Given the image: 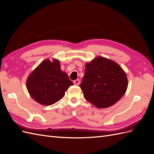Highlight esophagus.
Returning <instances> with one entry per match:
<instances>
[{
    "label": "esophagus",
    "instance_id": "obj_1",
    "mask_svg": "<svg viewBox=\"0 0 154 154\" xmlns=\"http://www.w3.org/2000/svg\"><path fill=\"white\" fill-rule=\"evenodd\" d=\"M73 83H74V84L75 85H78L79 84H80V80H79V79H77V80H74V81L73 82Z\"/></svg>",
    "mask_w": 154,
    "mask_h": 154
}]
</instances>
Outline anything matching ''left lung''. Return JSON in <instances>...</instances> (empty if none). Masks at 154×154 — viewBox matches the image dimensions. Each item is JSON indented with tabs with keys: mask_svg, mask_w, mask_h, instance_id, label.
Segmentation results:
<instances>
[{
	"mask_svg": "<svg viewBox=\"0 0 154 154\" xmlns=\"http://www.w3.org/2000/svg\"><path fill=\"white\" fill-rule=\"evenodd\" d=\"M80 87L86 100L97 108H106L125 94L128 80L118 63L99 57L86 64Z\"/></svg>",
	"mask_w": 154,
	"mask_h": 154,
	"instance_id": "left-lung-1",
	"label": "left lung"
}]
</instances>
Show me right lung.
<instances>
[{
    "instance_id": "1",
    "label": "right lung",
    "mask_w": 154,
    "mask_h": 154,
    "mask_svg": "<svg viewBox=\"0 0 154 154\" xmlns=\"http://www.w3.org/2000/svg\"><path fill=\"white\" fill-rule=\"evenodd\" d=\"M73 85L67 74L60 69L58 60H45L27 78L26 85L29 94L36 102L51 105L65 95L67 88Z\"/></svg>"
}]
</instances>
